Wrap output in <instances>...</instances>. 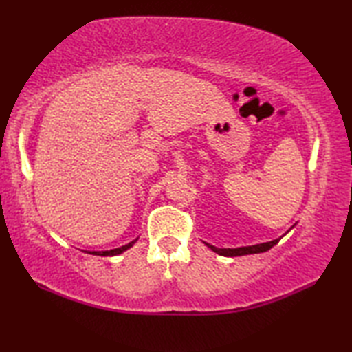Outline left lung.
<instances>
[{
    "instance_id": "left-lung-1",
    "label": "left lung",
    "mask_w": 352,
    "mask_h": 352,
    "mask_svg": "<svg viewBox=\"0 0 352 352\" xmlns=\"http://www.w3.org/2000/svg\"><path fill=\"white\" fill-rule=\"evenodd\" d=\"M280 242V239H275L272 242H266V243H260V245H252V246H242V248H216L213 245L206 243L208 248H212V251H214L219 256H226V257H237V256H248V254H258V252H265L267 250H271L274 245H276Z\"/></svg>"
}]
</instances>
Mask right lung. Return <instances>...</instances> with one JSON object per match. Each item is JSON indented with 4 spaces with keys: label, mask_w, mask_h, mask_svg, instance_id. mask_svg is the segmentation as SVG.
Instances as JSON below:
<instances>
[{
    "label": "right lung",
    "mask_w": 352,
    "mask_h": 352,
    "mask_svg": "<svg viewBox=\"0 0 352 352\" xmlns=\"http://www.w3.org/2000/svg\"><path fill=\"white\" fill-rule=\"evenodd\" d=\"M134 242H136V241H133V242H130L129 245H124V246H121V248H116V250H110V251H92V252H89V254H94V256H104V257H107V256H118V254H121V252L129 250L130 246H133Z\"/></svg>",
    "instance_id": "obj_1"
}]
</instances>
